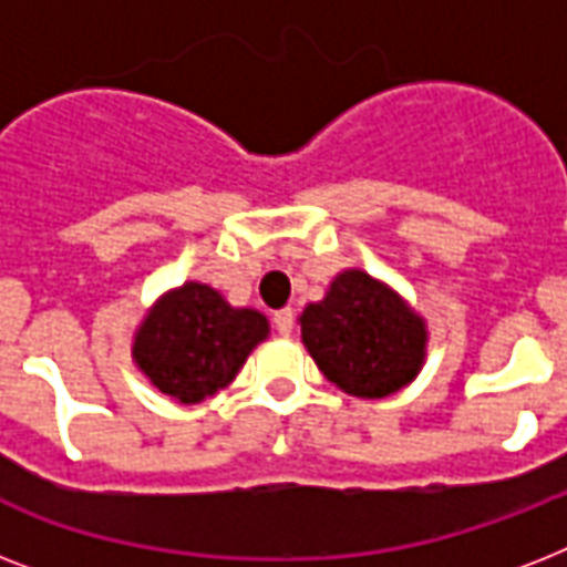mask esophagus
<instances>
[{
    "mask_svg": "<svg viewBox=\"0 0 567 567\" xmlns=\"http://www.w3.org/2000/svg\"><path fill=\"white\" fill-rule=\"evenodd\" d=\"M274 323L276 329L282 332V336H291V329H293V311L291 309H279L274 315Z\"/></svg>",
    "mask_w": 567,
    "mask_h": 567,
    "instance_id": "obj_1",
    "label": "esophagus"
}]
</instances>
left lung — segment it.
I'll return each mask as SVG.
<instances>
[{
    "label": "left lung",
    "instance_id": "left-lung-1",
    "mask_svg": "<svg viewBox=\"0 0 567 567\" xmlns=\"http://www.w3.org/2000/svg\"><path fill=\"white\" fill-rule=\"evenodd\" d=\"M302 344L323 377L355 396H385L421 371L423 320L385 285L347 270L300 315Z\"/></svg>",
    "mask_w": 567,
    "mask_h": 567
}]
</instances>
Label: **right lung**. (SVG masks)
<instances>
[{
	"label": "right lung",
	"mask_w": 567,
	"mask_h": 567,
	"mask_svg": "<svg viewBox=\"0 0 567 567\" xmlns=\"http://www.w3.org/2000/svg\"><path fill=\"white\" fill-rule=\"evenodd\" d=\"M265 336V315L231 309L208 285L188 282L146 315L132 353L162 394L199 403L229 385Z\"/></svg>",
	"instance_id": "right-lung-1"
}]
</instances>
